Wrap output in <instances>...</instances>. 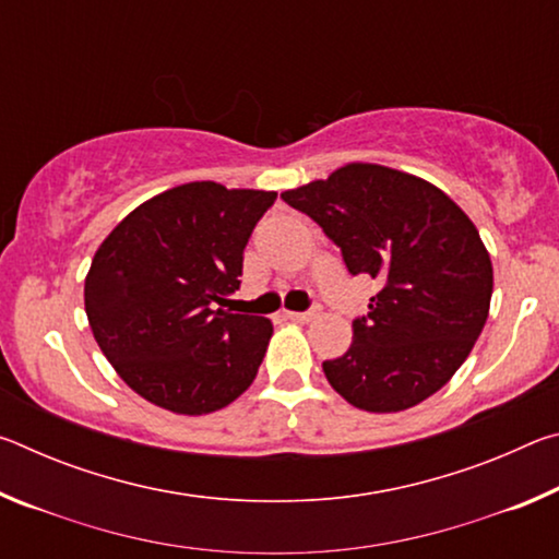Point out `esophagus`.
<instances>
[{"mask_svg": "<svg viewBox=\"0 0 559 559\" xmlns=\"http://www.w3.org/2000/svg\"><path fill=\"white\" fill-rule=\"evenodd\" d=\"M313 316L316 313H296V310H286V318L293 320V323H308V320Z\"/></svg>", "mask_w": 559, "mask_h": 559, "instance_id": "esophagus-1", "label": "esophagus"}]
</instances>
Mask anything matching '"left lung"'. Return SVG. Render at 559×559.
Here are the masks:
<instances>
[{"label": "left lung", "instance_id": "left-lung-1", "mask_svg": "<svg viewBox=\"0 0 559 559\" xmlns=\"http://www.w3.org/2000/svg\"><path fill=\"white\" fill-rule=\"evenodd\" d=\"M283 202L323 226L347 271L380 283L353 345L323 362L357 409L404 412L439 392L476 345L490 310L493 263L468 214L427 179L349 163L286 189Z\"/></svg>", "mask_w": 559, "mask_h": 559}]
</instances>
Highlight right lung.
Here are the masks:
<instances>
[{
  "mask_svg": "<svg viewBox=\"0 0 559 559\" xmlns=\"http://www.w3.org/2000/svg\"><path fill=\"white\" fill-rule=\"evenodd\" d=\"M273 200L263 189L187 182L135 206L98 246L83 286L88 325L150 404L202 416L251 386L273 323L222 306L239 290L246 241Z\"/></svg>",
  "mask_w": 559,
  "mask_h": 559,
  "instance_id": "right-lung-1",
  "label": "right lung"
}]
</instances>
